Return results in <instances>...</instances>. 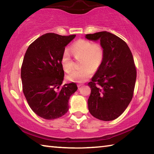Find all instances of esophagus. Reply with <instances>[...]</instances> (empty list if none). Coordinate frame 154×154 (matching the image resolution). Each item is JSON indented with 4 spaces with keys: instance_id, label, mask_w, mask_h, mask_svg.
<instances>
[{
    "instance_id": "34e87169",
    "label": "esophagus",
    "mask_w": 154,
    "mask_h": 154,
    "mask_svg": "<svg viewBox=\"0 0 154 154\" xmlns=\"http://www.w3.org/2000/svg\"><path fill=\"white\" fill-rule=\"evenodd\" d=\"M82 85H83L82 83H78V84H77V86H78V88H80L81 86H82Z\"/></svg>"
}]
</instances>
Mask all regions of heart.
<instances>
[{
	"label": "heart",
	"instance_id": "obj_1",
	"mask_svg": "<svg viewBox=\"0 0 154 154\" xmlns=\"http://www.w3.org/2000/svg\"><path fill=\"white\" fill-rule=\"evenodd\" d=\"M75 58H81L82 69L75 70L67 75V79L76 82H83L92 76L94 71H96L104 59V49L99 43H93L86 39L75 41L70 47ZM61 64L64 71L69 72L73 68V62L68 49H65L61 56Z\"/></svg>",
	"mask_w": 154,
	"mask_h": 154
}]
</instances>
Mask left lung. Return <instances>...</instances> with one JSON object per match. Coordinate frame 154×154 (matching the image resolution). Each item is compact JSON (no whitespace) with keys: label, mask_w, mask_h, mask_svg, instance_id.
Listing matches in <instances>:
<instances>
[{"label":"left lung","mask_w":154,"mask_h":154,"mask_svg":"<svg viewBox=\"0 0 154 154\" xmlns=\"http://www.w3.org/2000/svg\"><path fill=\"white\" fill-rule=\"evenodd\" d=\"M85 37L99 41L104 49L102 64L88 84L91 88L88 109L98 119L113 120L123 113L133 96L137 78L133 56L126 43L112 33L103 31Z\"/></svg>","instance_id":"obj_1"}]
</instances>
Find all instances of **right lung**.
I'll list each match as a JSON object with an SVG mask.
<instances>
[{
    "instance_id": "right-lung-1",
    "label": "right lung",
    "mask_w": 154,
    "mask_h": 154,
    "mask_svg": "<svg viewBox=\"0 0 154 154\" xmlns=\"http://www.w3.org/2000/svg\"><path fill=\"white\" fill-rule=\"evenodd\" d=\"M76 36L47 33L32 42L21 69L23 92L31 109L41 118L54 119L69 110V100L76 92L75 83L62 85L64 72L61 56Z\"/></svg>"
}]
</instances>
